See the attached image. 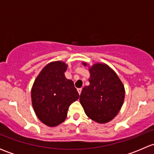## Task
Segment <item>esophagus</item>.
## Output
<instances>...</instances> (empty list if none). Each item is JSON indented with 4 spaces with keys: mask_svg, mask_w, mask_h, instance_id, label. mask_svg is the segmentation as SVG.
Here are the masks:
<instances>
[{
    "mask_svg": "<svg viewBox=\"0 0 154 154\" xmlns=\"http://www.w3.org/2000/svg\"><path fill=\"white\" fill-rule=\"evenodd\" d=\"M77 91H78V93L79 94H81V91H82V88H77Z\"/></svg>",
    "mask_w": 154,
    "mask_h": 154,
    "instance_id": "esophagus-1",
    "label": "esophagus"
}]
</instances>
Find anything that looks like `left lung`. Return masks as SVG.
<instances>
[{
	"label": "left lung",
	"mask_w": 154,
	"mask_h": 154,
	"mask_svg": "<svg viewBox=\"0 0 154 154\" xmlns=\"http://www.w3.org/2000/svg\"><path fill=\"white\" fill-rule=\"evenodd\" d=\"M89 72L90 84L82 90L80 102L91 120L107 123L117 116L122 108L125 86L116 72L106 64L96 63L89 68Z\"/></svg>",
	"instance_id": "1"
}]
</instances>
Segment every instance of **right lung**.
Here are the masks:
<instances>
[{
  "label": "right lung",
  "instance_id": "right-lung-1",
  "mask_svg": "<svg viewBox=\"0 0 154 154\" xmlns=\"http://www.w3.org/2000/svg\"><path fill=\"white\" fill-rule=\"evenodd\" d=\"M66 69L64 62L49 63L32 85V107L38 119L48 127H55L64 122L68 107L79 98L73 81L65 76Z\"/></svg>",
  "mask_w": 154,
  "mask_h": 154
}]
</instances>
